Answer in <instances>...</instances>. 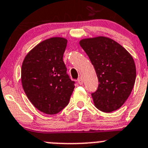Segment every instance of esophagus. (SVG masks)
<instances>
[{
    "mask_svg": "<svg viewBox=\"0 0 148 148\" xmlns=\"http://www.w3.org/2000/svg\"><path fill=\"white\" fill-rule=\"evenodd\" d=\"M77 82H78V83L79 84V85H82V84H83V79H82V77H79V78L77 79Z\"/></svg>",
    "mask_w": 148,
    "mask_h": 148,
    "instance_id": "34e87169",
    "label": "esophagus"
}]
</instances>
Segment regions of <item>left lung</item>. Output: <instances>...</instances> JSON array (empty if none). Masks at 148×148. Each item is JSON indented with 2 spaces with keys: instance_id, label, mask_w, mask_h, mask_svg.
<instances>
[{
  "instance_id": "left-lung-1",
  "label": "left lung",
  "mask_w": 148,
  "mask_h": 148,
  "mask_svg": "<svg viewBox=\"0 0 148 148\" xmlns=\"http://www.w3.org/2000/svg\"><path fill=\"white\" fill-rule=\"evenodd\" d=\"M93 65L99 86L91 93L95 106L104 112L121 107L130 96L136 80L132 55L118 42L104 36L79 41Z\"/></svg>"
}]
</instances>
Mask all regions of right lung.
I'll return each mask as SVG.
<instances>
[{
	"label": "right lung",
	"instance_id": "obj_1",
	"mask_svg": "<svg viewBox=\"0 0 148 148\" xmlns=\"http://www.w3.org/2000/svg\"><path fill=\"white\" fill-rule=\"evenodd\" d=\"M66 45L64 38L45 40L27 53L22 65L25 93L33 105L45 114H57L64 109L75 87L63 60Z\"/></svg>",
	"mask_w": 148,
	"mask_h": 148
}]
</instances>
